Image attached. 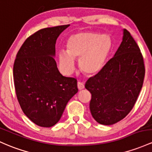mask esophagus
<instances>
[{
	"instance_id": "1",
	"label": "esophagus",
	"mask_w": 152,
	"mask_h": 152,
	"mask_svg": "<svg viewBox=\"0 0 152 152\" xmlns=\"http://www.w3.org/2000/svg\"><path fill=\"white\" fill-rule=\"evenodd\" d=\"M77 86H78V89H79V90H82L84 89V84L81 82H78Z\"/></svg>"
}]
</instances>
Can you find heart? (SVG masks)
Listing matches in <instances>:
<instances>
[{
    "label": "heart",
    "instance_id": "b5f03b06",
    "mask_svg": "<svg viewBox=\"0 0 152 152\" xmlns=\"http://www.w3.org/2000/svg\"><path fill=\"white\" fill-rule=\"evenodd\" d=\"M67 52L59 53L61 69L69 75L74 71V60H79V68L86 75L99 73L105 66L110 54L113 43L105 34L82 31L73 34L67 41Z\"/></svg>",
    "mask_w": 152,
    "mask_h": 152
}]
</instances>
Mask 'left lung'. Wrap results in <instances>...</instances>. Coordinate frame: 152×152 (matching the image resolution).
I'll return each mask as SVG.
<instances>
[{
  "label": "left lung",
  "instance_id": "left-lung-1",
  "mask_svg": "<svg viewBox=\"0 0 152 152\" xmlns=\"http://www.w3.org/2000/svg\"><path fill=\"white\" fill-rule=\"evenodd\" d=\"M144 75L139 48L129 31L123 29L122 42L113 58L85 84L91 94L89 108L95 121L110 126L127 115L137 100Z\"/></svg>",
  "mask_w": 152,
  "mask_h": 152
}]
</instances>
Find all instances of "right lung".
<instances>
[{
	"label": "right lung",
	"instance_id": "obj_1",
	"mask_svg": "<svg viewBox=\"0 0 152 152\" xmlns=\"http://www.w3.org/2000/svg\"><path fill=\"white\" fill-rule=\"evenodd\" d=\"M69 26L37 31L25 40L15 60L18 101L26 116L41 127L55 126L68 101L78 92L76 79L63 76L54 58L56 40Z\"/></svg>",
	"mask_w": 152,
	"mask_h": 152
}]
</instances>
